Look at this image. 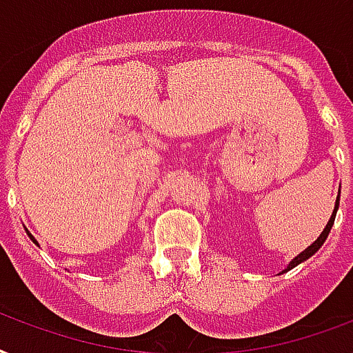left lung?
Listing matches in <instances>:
<instances>
[{"instance_id": "8db88e82", "label": "left lung", "mask_w": 353, "mask_h": 353, "mask_svg": "<svg viewBox=\"0 0 353 353\" xmlns=\"http://www.w3.org/2000/svg\"><path fill=\"white\" fill-rule=\"evenodd\" d=\"M337 208H339V199H337V202H335V210H333L332 217H330V221H327L326 228H324V232H322V234H321V237H319V239H316V241L313 243V245H310V247L305 248L304 252H300L299 256H296V258H294L293 261L289 263V267H288V269H285V270H283V272H288V270H291V269H293V267H296V265H299V263H302V261H305V259H307V258H311V256H313V254H315L316 250H319V248L322 247V245H324V241H326L327 234H330V230H332L333 223H335V215H337Z\"/></svg>"}]
</instances>
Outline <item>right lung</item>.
I'll return each instance as SVG.
<instances>
[{
	"label": "right lung",
	"mask_w": 353,
	"mask_h": 353,
	"mask_svg": "<svg viewBox=\"0 0 353 353\" xmlns=\"http://www.w3.org/2000/svg\"><path fill=\"white\" fill-rule=\"evenodd\" d=\"M29 237H31V239H32V241H34V237H32V236H31V234H29ZM34 243H37V241H34Z\"/></svg>",
	"instance_id": "right-lung-1"
}]
</instances>
